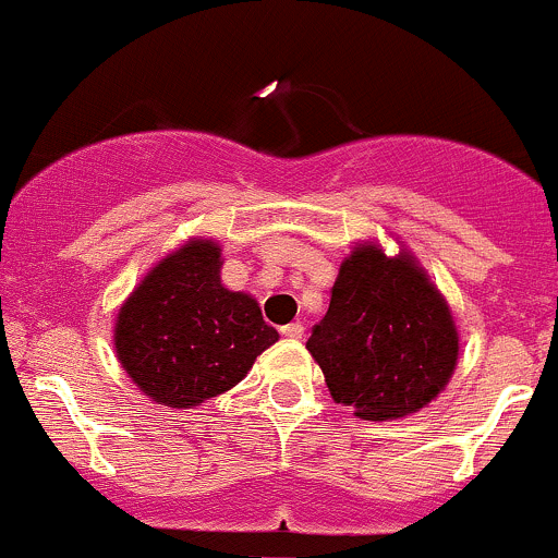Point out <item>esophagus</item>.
Listing matches in <instances>:
<instances>
[{
	"instance_id": "obj_1",
	"label": "esophagus",
	"mask_w": 558,
	"mask_h": 558,
	"mask_svg": "<svg viewBox=\"0 0 558 558\" xmlns=\"http://www.w3.org/2000/svg\"><path fill=\"white\" fill-rule=\"evenodd\" d=\"M280 333H283V337H289V339H302L304 337V326L296 320V324H289V326L280 328Z\"/></svg>"
}]
</instances>
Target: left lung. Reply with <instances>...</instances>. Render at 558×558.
I'll use <instances>...</instances> for the list:
<instances>
[{
    "label": "left lung",
    "instance_id": "8db88e82",
    "mask_svg": "<svg viewBox=\"0 0 558 558\" xmlns=\"http://www.w3.org/2000/svg\"><path fill=\"white\" fill-rule=\"evenodd\" d=\"M333 401L385 422L430 403L457 366V328L444 296L409 254L361 245L344 259L328 313L307 339Z\"/></svg>",
    "mask_w": 558,
    "mask_h": 558
}]
</instances>
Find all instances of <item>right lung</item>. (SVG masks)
Returning <instances> with one entry per match:
<instances>
[{
  "label": "right lung",
  "mask_w": 558,
  "mask_h": 558,
  "mask_svg": "<svg viewBox=\"0 0 558 558\" xmlns=\"http://www.w3.org/2000/svg\"><path fill=\"white\" fill-rule=\"evenodd\" d=\"M221 248L192 240L146 275L122 304L117 355L157 403L201 407L248 374L278 342L256 299L221 286Z\"/></svg>",
  "instance_id": "right-lung-1"
}]
</instances>
